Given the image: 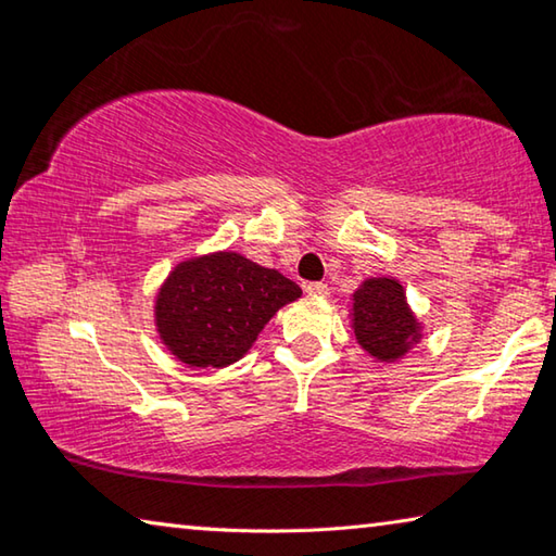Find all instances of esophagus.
<instances>
[{
	"mask_svg": "<svg viewBox=\"0 0 556 556\" xmlns=\"http://www.w3.org/2000/svg\"><path fill=\"white\" fill-rule=\"evenodd\" d=\"M304 289H306L308 296H318V299H326L328 296V287L324 285V281H308Z\"/></svg>",
	"mask_w": 556,
	"mask_h": 556,
	"instance_id": "esophagus-1",
	"label": "esophagus"
}]
</instances>
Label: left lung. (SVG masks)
Masks as SVG:
<instances>
[{
	"label": "left lung",
	"mask_w": 556,
	"mask_h": 556,
	"mask_svg": "<svg viewBox=\"0 0 556 556\" xmlns=\"http://www.w3.org/2000/svg\"><path fill=\"white\" fill-rule=\"evenodd\" d=\"M353 331L357 343L380 363H394L419 341L421 328L409 312L397 279H365L353 294Z\"/></svg>",
	"instance_id": "1"
}]
</instances>
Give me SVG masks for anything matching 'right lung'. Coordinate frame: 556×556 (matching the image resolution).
Segmentation results:
<instances>
[{"label": "right lung", "mask_w": 556, "mask_h": 556, "mask_svg": "<svg viewBox=\"0 0 556 556\" xmlns=\"http://www.w3.org/2000/svg\"><path fill=\"white\" fill-rule=\"evenodd\" d=\"M301 289L238 252L181 262L159 289L156 331L191 368H225L250 351L265 324Z\"/></svg>", "instance_id": "1"}]
</instances>
